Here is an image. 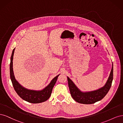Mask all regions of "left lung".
<instances>
[{
	"instance_id": "8db88e82",
	"label": "left lung",
	"mask_w": 123,
	"mask_h": 123,
	"mask_svg": "<svg viewBox=\"0 0 123 123\" xmlns=\"http://www.w3.org/2000/svg\"><path fill=\"white\" fill-rule=\"evenodd\" d=\"M113 67L112 64L109 76L105 85L98 90L88 92L80 91L73 81L67 76L68 86L72 98L77 103L83 104H92L99 101L105 97L110 90L113 80Z\"/></svg>"
}]
</instances>
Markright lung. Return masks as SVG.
Segmentation results:
<instances>
[{"instance_id":"obj_1","label":"right lung","mask_w":123,"mask_h":123,"mask_svg":"<svg viewBox=\"0 0 123 123\" xmlns=\"http://www.w3.org/2000/svg\"><path fill=\"white\" fill-rule=\"evenodd\" d=\"M15 49V48H14L12 51V55L11 57L10 66V78L15 90L22 99L28 102L33 104H37L46 101L50 97L53 88L56 82L58 76L59 75V74L53 78L50 84L41 90H30V89H28L24 87L15 79L13 72V60Z\"/></svg>"}]
</instances>
